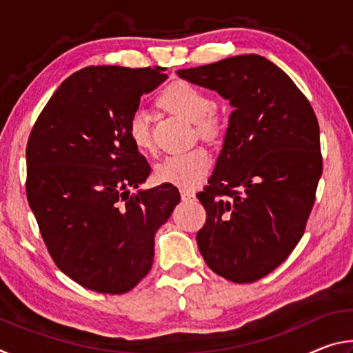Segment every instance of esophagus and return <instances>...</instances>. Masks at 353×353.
Returning a JSON list of instances; mask_svg holds the SVG:
<instances>
[{"label": "esophagus", "instance_id": "34e87169", "mask_svg": "<svg viewBox=\"0 0 353 353\" xmlns=\"http://www.w3.org/2000/svg\"><path fill=\"white\" fill-rule=\"evenodd\" d=\"M181 198H182V201H193L196 198V194H194V191L181 190Z\"/></svg>", "mask_w": 353, "mask_h": 353}]
</instances>
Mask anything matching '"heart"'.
<instances>
[{
  "mask_svg": "<svg viewBox=\"0 0 353 353\" xmlns=\"http://www.w3.org/2000/svg\"><path fill=\"white\" fill-rule=\"evenodd\" d=\"M159 101L166 109L194 123L196 132L201 139L213 140L223 130V118L210 107V99L193 83L179 81L170 83L160 93ZM128 134L137 149L149 152L154 149L151 134V117L148 110L137 109L128 121ZM212 168V155L204 148H193L190 151L168 155L155 168L160 182L171 183L182 190H193L204 182Z\"/></svg>",
  "mask_w": 353,
  "mask_h": 353,
  "instance_id": "obj_1",
  "label": "heart"
}]
</instances>
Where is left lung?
Returning a JSON list of instances; mask_svg holds the SVG:
<instances>
[{"instance_id": "1", "label": "left lung", "mask_w": 353, "mask_h": 353, "mask_svg": "<svg viewBox=\"0 0 353 353\" xmlns=\"http://www.w3.org/2000/svg\"><path fill=\"white\" fill-rule=\"evenodd\" d=\"M230 101L224 145L198 199L207 221L201 255L235 283L265 277L305 232L322 174L319 124L291 77L256 54L179 70Z\"/></svg>"}]
</instances>
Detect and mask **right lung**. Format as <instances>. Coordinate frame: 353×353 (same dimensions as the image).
I'll return each instance as SVG.
<instances>
[{
    "label": "right lung",
    "instance_id": "add662e5",
    "mask_svg": "<svg viewBox=\"0 0 353 353\" xmlns=\"http://www.w3.org/2000/svg\"><path fill=\"white\" fill-rule=\"evenodd\" d=\"M166 77L160 67L82 68L29 135V207L59 270L83 288L132 290L152 266L155 232L181 201L171 183L130 193L151 166L129 139V117Z\"/></svg>",
    "mask_w": 353,
    "mask_h": 353
}]
</instances>
